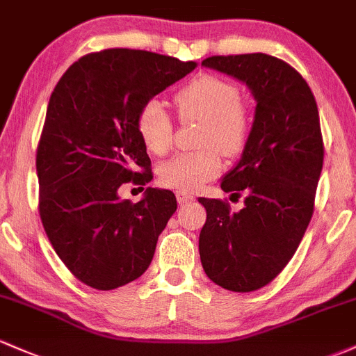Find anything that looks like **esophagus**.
I'll return each instance as SVG.
<instances>
[{
  "mask_svg": "<svg viewBox=\"0 0 356 356\" xmlns=\"http://www.w3.org/2000/svg\"><path fill=\"white\" fill-rule=\"evenodd\" d=\"M177 200L178 204H188L193 200V195L188 192H177Z\"/></svg>",
  "mask_w": 356,
  "mask_h": 356,
  "instance_id": "esophagus-1",
  "label": "esophagus"
}]
</instances>
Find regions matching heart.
<instances>
[{
	"label": "heart",
	"mask_w": 356,
	"mask_h": 356,
	"mask_svg": "<svg viewBox=\"0 0 356 356\" xmlns=\"http://www.w3.org/2000/svg\"><path fill=\"white\" fill-rule=\"evenodd\" d=\"M178 112L185 120H202L200 151L178 152L159 166V181L178 192H193L219 175L220 154L236 156L248 143L250 113L239 102L232 83L216 76H198L175 97ZM137 132L144 146L154 154H164L173 144V125L158 100L147 102L137 115Z\"/></svg>",
	"instance_id": "1"
}]
</instances>
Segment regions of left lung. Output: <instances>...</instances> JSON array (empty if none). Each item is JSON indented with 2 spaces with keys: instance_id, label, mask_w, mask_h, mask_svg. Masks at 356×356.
Listing matches in <instances>:
<instances>
[{
  "instance_id": "left-lung-1",
  "label": "left lung",
  "mask_w": 356,
  "mask_h": 356,
  "mask_svg": "<svg viewBox=\"0 0 356 356\" xmlns=\"http://www.w3.org/2000/svg\"><path fill=\"white\" fill-rule=\"evenodd\" d=\"M202 66L244 83L256 102L243 154L220 183L246 193L244 207L198 198L207 210L198 238L205 273L225 290L253 292L285 268L311 222L324 159L319 112L305 79L273 56H213Z\"/></svg>"
}]
</instances>
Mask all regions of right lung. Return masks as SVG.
<instances>
[{
    "label": "right lung",
    "mask_w": 356,
    "mask_h": 356,
    "mask_svg": "<svg viewBox=\"0 0 356 356\" xmlns=\"http://www.w3.org/2000/svg\"><path fill=\"white\" fill-rule=\"evenodd\" d=\"M195 66L147 51L106 49L76 60L52 91L37 147L39 212L57 256L88 286L113 290L151 265L177 198L147 186L132 204L120 200L118 188L152 179L137 115Z\"/></svg>",
    "instance_id": "add662e5"
}]
</instances>
